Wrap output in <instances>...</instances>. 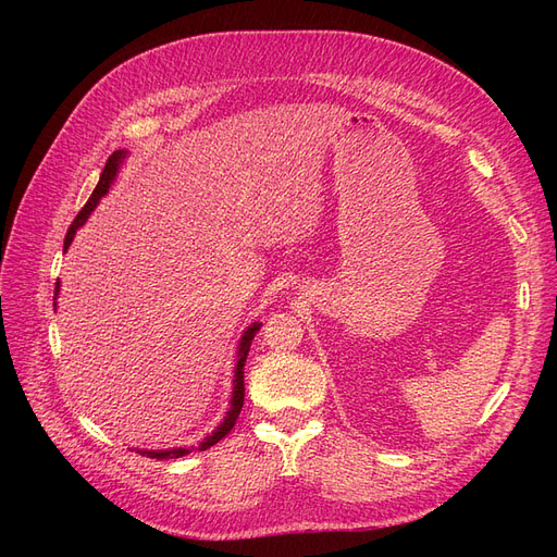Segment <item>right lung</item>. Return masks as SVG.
<instances>
[{"instance_id":"obj_1","label":"right lung","mask_w":557,"mask_h":557,"mask_svg":"<svg viewBox=\"0 0 557 557\" xmlns=\"http://www.w3.org/2000/svg\"><path fill=\"white\" fill-rule=\"evenodd\" d=\"M125 158H127V150L123 148V150H113V156L107 160L104 172H102V176H99V183L95 185V190H92L90 199L86 201V207H83V209L78 211V215L74 218L72 227L66 230L64 252H66V248L72 246V242H74V237H76V230H78L83 223H86L88 218H90V213L97 209L99 199H102V197L111 190V185H113L117 172H121V166H123ZM58 295H60V281L55 283V307H58ZM258 330H260V323H250V325L244 330L242 339H239V346H237V364H234V379H232L230 409H227V413H225V418H223V423L218 425L211 434H207L205 440H201L197 446H178V448H164V450L137 448V453L148 455V458H156V460H172V458H183V455H188V453H193V450H207V448H211L213 444H218V442L223 440V436L234 428V423H237V418H239L242 407H244V364H246V356H248L250 344H252V336H256Z\"/></svg>"}]
</instances>
